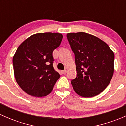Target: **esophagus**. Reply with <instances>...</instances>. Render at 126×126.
<instances>
[{"instance_id": "34e87169", "label": "esophagus", "mask_w": 126, "mask_h": 126, "mask_svg": "<svg viewBox=\"0 0 126 126\" xmlns=\"http://www.w3.org/2000/svg\"><path fill=\"white\" fill-rule=\"evenodd\" d=\"M66 72H67V70H63V71H62V73L63 74H65Z\"/></svg>"}]
</instances>
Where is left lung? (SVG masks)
Returning <instances> with one entry per match:
<instances>
[{"instance_id":"left-lung-1","label":"left lung","mask_w":126,"mask_h":126,"mask_svg":"<svg viewBox=\"0 0 126 126\" xmlns=\"http://www.w3.org/2000/svg\"><path fill=\"white\" fill-rule=\"evenodd\" d=\"M67 38L75 55L77 76L71 80L74 90L84 97L99 94L113 75V52L105 42L87 33H69Z\"/></svg>"}]
</instances>
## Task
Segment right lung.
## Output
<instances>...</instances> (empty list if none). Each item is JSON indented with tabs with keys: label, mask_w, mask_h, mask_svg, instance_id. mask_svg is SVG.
<instances>
[{
	"label": "right lung",
	"mask_w": 126,
	"mask_h": 126,
	"mask_svg": "<svg viewBox=\"0 0 126 126\" xmlns=\"http://www.w3.org/2000/svg\"><path fill=\"white\" fill-rule=\"evenodd\" d=\"M57 33H39L25 39L13 57L14 75L23 91L35 97L49 94L60 76L53 67L52 53L62 42Z\"/></svg>",
	"instance_id": "obj_1"
}]
</instances>
